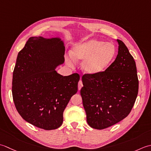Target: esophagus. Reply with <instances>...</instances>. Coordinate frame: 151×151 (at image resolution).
<instances>
[{
	"label": "esophagus",
	"instance_id": "obj_1",
	"mask_svg": "<svg viewBox=\"0 0 151 151\" xmlns=\"http://www.w3.org/2000/svg\"><path fill=\"white\" fill-rule=\"evenodd\" d=\"M83 86V82H82L81 80H80V81L78 83V89H79V91L81 90V88H82Z\"/></svg>",
	"mask_w": 151,
	"mask_h": 151
}]
</instances>
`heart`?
Here are the masks:
<instances>
[{
    "mask_svg": "<svg viewBox=\"0 0 151 151\" xmlns=\"http://www.w3.org/2000/svg\"><path fill=\"white\" fill-rule=\"evenodd\" d=\"M71 55L66 58L69 66L73 67L76 62L83 60V71L88 75H98L112 63L116 55V48L111 43L91 39L75 45Z\"/></svg>",
    "mask_w": 151,
    "mask_h": 151,
    "instance_id": "obj_1",
    "label": "heart"
}]
</instances>
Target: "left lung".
Listing matches in <instances>:
<instances>
[{
	"mask_svg": "<svg viewBox=\"0 0 151 151\" xmlns=\"http://www.w3.org/2000/svg\"><path fill=\"white\" fill-rule=\"evenodd\" d=\"M118 55L107 70L98 75L85 74L80 91L91 127L102 130L127 117L138 93L136 62L120 40Z\"/></svg>",
	"mask_w": 151,
	"mask_h": 151,
	"instance_id": "left-lung-1",
	"label": "left lung"
}]
</instances>
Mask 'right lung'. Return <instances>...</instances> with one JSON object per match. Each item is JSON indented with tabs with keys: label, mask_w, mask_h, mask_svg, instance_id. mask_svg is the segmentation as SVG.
Masks as SVG:
<instances>
[{
	"label": "right lung",
	"mask_w": 151,
	"mask_h": 151,
	"mask_svg": "<svg viewBox=\"0 0 151 151\" xmlns=\"http://www.w3.org/2000/svg\"><path fill=\"white\" fill-rule=\"evenodd\" d=\"M65 47L59 38L30 37L17 55L12 96L24 121L46 130L59 128L63 112L78 92V73L63 76L55 68L64 62Z\"/></svg>",
	"instance_id": "add662e5"
}]
</instances>
